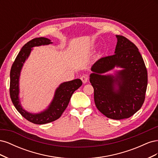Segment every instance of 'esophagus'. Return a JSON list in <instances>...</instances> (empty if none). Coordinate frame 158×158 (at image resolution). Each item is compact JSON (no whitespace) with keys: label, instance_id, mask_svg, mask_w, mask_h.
<instances>
[{"label":"esophagus","instance_id":"34e87169","mask_svg":"<svg viewBox=\"0 0 158 158\" xmlns=\"http://www.w3.org/2000/svg\"><path fill=\"white\" fill-rule=\"evenodd\" d=\"M80 79L82 80V82L84 83V84H85V83H86L88 81V76L87 75H82V76H81L80 77Z\"/></svg>","mask_w":158,"mask_h":158}]
</instances>
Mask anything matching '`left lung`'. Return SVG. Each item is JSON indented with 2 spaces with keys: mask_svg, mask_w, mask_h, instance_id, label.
Segmentation results:
<instances>
[{
  "mask_svg": "<svg viewBox=\"0 0 158 158\" xmlns=\"http://www.w3.org/2000/svg\"><path fill=\"white\" fill-rule=\"evenodd\" d=\"M114 54L102 57L92 66L89 81L94 89L95 106L105 116L120 120L132 116L144 102L148 73L137 47L122 35H116ZM115 66L123 69L114 76L101 74Z\"/></svg>",
  "mask_w": 158,
  "mask_h": 158,
  "instance_id": "8db88e82",
  "label": "left lung"
}]
</instances>
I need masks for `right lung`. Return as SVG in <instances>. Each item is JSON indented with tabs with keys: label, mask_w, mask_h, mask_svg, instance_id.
<instances>
[{
	"label": "right lung",
	"mask_w": 158,
	"mask_h": 158,
	"mask_svg": "<svg viewBox=\"0 0 158 158\" xmlns=\"http://www.w3.org/2000/svg\"><path fill=\"white\" fill-rule=\"evenodd\" d=\"M51 44H52L51 40L45 37L35 38L28 41L19 52L10 70V95L14 106L27 121L37 125H44L60 118L67 107L72 95L82 84L80 79H75L62 83L56 89L53 99L48 108L40 113L33 114L22 108L19 99V78L23 64L29 56L32 47Z\"/></svg>",
	"instance_id": "obj_1"
}]
</instances>
